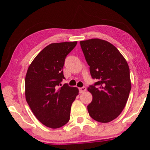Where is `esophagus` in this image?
<instances>
[{
  "mask_svg": "<svg viewBox=\"0 0 150 150\" xmlns=\"http://www.w3.org/2000/svg\"><path fill=\"white\" fill-rule=\"evenodd\" d=\"M86 90H87V88H86L85 87H81V88H79V93H84L85 91H86Z\"/></svg>",
  "mask_w": 150,
  "mask_h": 150,
  "instance_id": "34e87169",
  "label": "esophagus"
}]
</instances>
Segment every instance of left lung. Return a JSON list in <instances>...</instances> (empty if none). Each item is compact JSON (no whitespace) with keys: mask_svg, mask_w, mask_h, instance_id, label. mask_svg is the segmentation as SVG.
<instances>
[{"mask_svg":"<svg viewBox=\"0 0 150 150\" xmlns=\"http://www.w3.org/2000/svg\"><path fill=\"white\" fill-rule=\"evenodd\" d=\"M80 44L91 76L98 80L87 88L93 96L87 106L88 114L99 122H110L122 112L131 90L128 63L117 48L106 40L93 38L81 41Z\"/></svg>","mask_w":150,"mask_h":150,"instance_id":"left-lung-1","label":"left lung"}]
</instances>
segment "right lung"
<instances>
[{"instance_id":"1","label":"right lung","mask_w":150,"mask_h":150,"mask_svg":"<svg viewBox=\"0 0 150 150\" xmlns=\"http://www.w3.org/2000/svg\"><path fill=\"white\" fill-rule=\"evenodd\" d=\"M77 42L53 43L44 47L28 69L25 96L34 116L51 128H60L70 118L72 103L79 95L77 87L63 85V67L67 55Z\"/></svg>"}]
</instances>
